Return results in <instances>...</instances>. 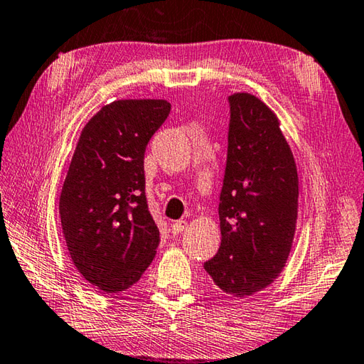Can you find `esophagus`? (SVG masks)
Here are the masks:
<instances>
[{"instance_id": "esophagus-1", "label": "esophagus", "mask_w": 364, "mask_h": 364, "mask_svg": "<svg viewBox=\"0 0 364 364\" xmlns=\"http://www.w3.org/2000/svg\"><path fill=\"white\" fill-rule=\"evenodd\" d=\"M186 228V222L184 220H176V222H173L172 223V233H173V236H176V235H181V231Z\"/></svg>"}]
</instances>
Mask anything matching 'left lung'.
Returning <instances> with one entry per match:
<instances>
[{"mask_svg": "<svg viewBox=\"0 0 364 364\" xmlns=\"http://www.w3.org/2000/svg\"><path fill=\"white\" fill-rule=\"evenodd\" d=\"M222 241L203 267L235 297L264 289L284 267L297 220L299 178L277 115L250 94L228 97Z\"/></svg>", "mask_w": 364, "mask_h": 364, "instance_id": "8db88e82", "label": "left lung"}]
</instances>
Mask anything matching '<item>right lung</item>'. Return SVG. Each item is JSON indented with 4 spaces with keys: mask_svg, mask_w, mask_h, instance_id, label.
<instances>
[{
    "mask_svg": "<svg viewBox=\"0 0 364 364\" xmlns=\"http://www.w3.org/2000/svg\"><path fill=\"white\" fill-rule=\"evenodd\" d=\"M166 100H119L84 127L59 198L68 253L98 289L131 288L150 266L159 230L145 196L146 144L170 114Z\"/></svg>",
    "mask_w": 364,
    "mask_h": 364,
    "instance_id": "add662e5",
    "label": "right lung"
}]
</instances>
